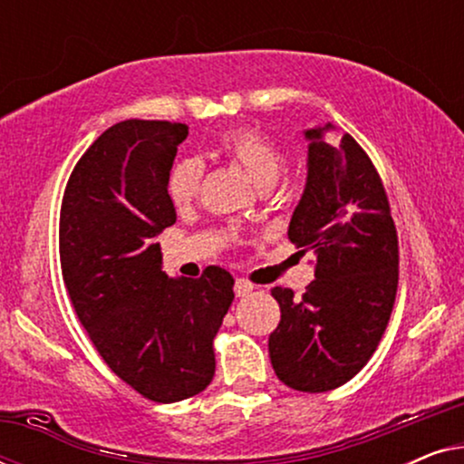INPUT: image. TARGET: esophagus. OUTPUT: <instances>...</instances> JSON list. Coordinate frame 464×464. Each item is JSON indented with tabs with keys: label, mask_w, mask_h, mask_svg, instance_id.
Here are the masks:
<instances>
[{
	"label": "esophagus",
	"mask_w": 464,
	"mask_h": 464,
	"mask_svg": "<svg viewBox=\"0 0 464 464\" xmlns=\"http://www.w3.org/2000/svg\"><path fill=\"white\" fill-rule=\"evenodd\" d=\"M253 289L256 287H253V283L246 281V278H237V283H234V294H237V297H246Z\"/></svg>",
	"instance_id": "esophagus-1"
}]
</instances>
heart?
I'll return each mask as SVG.
<instances>
[{
  "mask_svg": "<svg viewBox=\"0 0 464 464\" xmlns=\"http://www.w3.org/2000/svg\"><path fill=\"white\" fill-rule=\"evenodd\" d=\"M219 148L226 156L237 160L259 188L272 186L283 169V156L264 132L256 129H232L221 135ZM202 179V162L183 158L170 169L169 196L177 207L186 205L198 194Z\"/></svg>",
  "mask_w": 464,
  "mask_h": 464,
  "instance_id": "obj_1",
  "label": "heart"
}]
</instances>
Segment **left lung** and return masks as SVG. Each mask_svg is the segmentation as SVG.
Masks as SVG:
<instances>
[{
    "instance_id": "8db88e82",
    "label": "left lung",
    "mask_w": 464,
    "mask_h": 464,
    "mask_svg": "<svg viewBox=\"0 0 464 464\" xmlns=\"http://www.w3.org/2000/svg\"><path fill=\"white\" fill-rule=\"evenodd\" d=\"M334 124L304 130L306 186L287 237L314 256L302 300L272 287L281 323L268 338L281 382L302 392L338 389L357 376L391 319L399 278L397 230L373 164L351 135L327 141Z\"/></svg>"
}]
</instances>
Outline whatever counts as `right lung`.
Here are the masks:
<instances>
[{
    "label": "right lung",
    "mask_w": 464,
    "mask_h": 464,
    "mask_svg": "<svg viewBox=\"0 0 464 464\" xmlns=\"http://www.w3.org/2000/svg\"><path fill=\"white\" fill-rule=\"evenodd\" d=\"M186 124L124 120L75 164L61 207V270L75 314L113 373L175 403L205 391L234 278L169 276L156 237L177 221L169 175Z\"/></svg>",
    "instance_id": "1"
}]
</instances>
